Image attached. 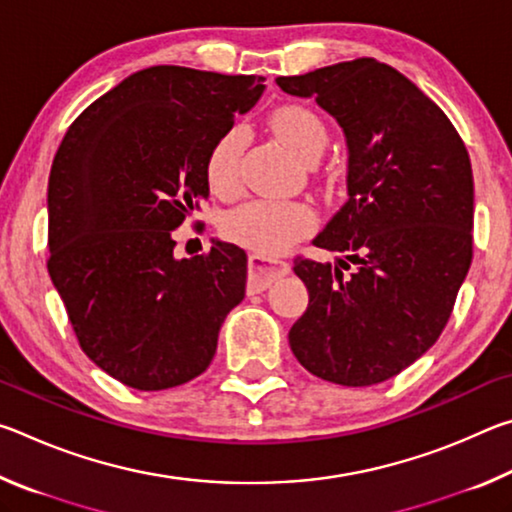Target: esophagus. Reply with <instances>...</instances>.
<instances>
[{
	"label": "esophagus",
	"instance_id": "obj_1",
	"mask_svg": "<svg viewBox=\"0 0 512 512\" xmlns=\"http://www.w3.org/2000/svg\"><path fill=\"white\" fill-rule=\"evenodd\" d=\"M291 266L287 262H273L259 253H253L248 257V289L250 291H264L271 287L275 280L289 275Z\"/></svg>",
	"mask_w": 512,
	"mask_h": 512
}]
</instances>
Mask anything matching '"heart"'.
Instances as JSON below:
<instances>
[{"label":"heart","mask_w":512,"mask_h":512,"mask_svg":"<svg viewBox=\"0 0 512 512\" xmlns=\"http://www.w3.org/2000/svg\"><path fill=\"white\" fill-rule=\"evenodd\" d=\"M268 126L277 140L300 155H320L327 128L314 110L289 103L273 110ZM246 151V131L232 126L212 144L205 158L207 187L216 196H235L241 187V158ZM316 228V212L298 201H250L225 214L223 235L259 255H280Z\"/></svg>","instance_id":"heart-1"}]
</instances>
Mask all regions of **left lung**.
<instances>
[{
    "label": "left lung",
    "mask_w": 512,
    "mask_h": 512,
    "mask_svg": "<svg viewBox=\"0 0 512 512\" xmlns=\"http://www.w3.org/2000/svg\"><path fill=\"white\" fill-rule=\"evenodd\" d=\"M314 97L348 140V203L314 239L343 259H293L309 307L289 332L311 375L372 386L420 359L472 264V164L452 121L375 58L275 81Z\"/></svg>",
    "instance_id": "8db88e82"
}]
</instances>
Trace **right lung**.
<instances>
[{"mask_svg": "<svg viewBox=\"0 0 512 512\" xmlns=\"http://www.w3.org/2000/svg\"><path fill=\"white\" fill-rule=\"evenodd\" d=\"M264 76L155 65L72 121L49 173V259L81 350L124 386L164 391L212 363L246 296L248 257L214 241L173 257L210 194L207 151L262 97Z\"/></svg>", "mask_w": 512, "mask_h": 512, "instance_id": "right-lung-1", "label": "right lung"}]
</instances>
